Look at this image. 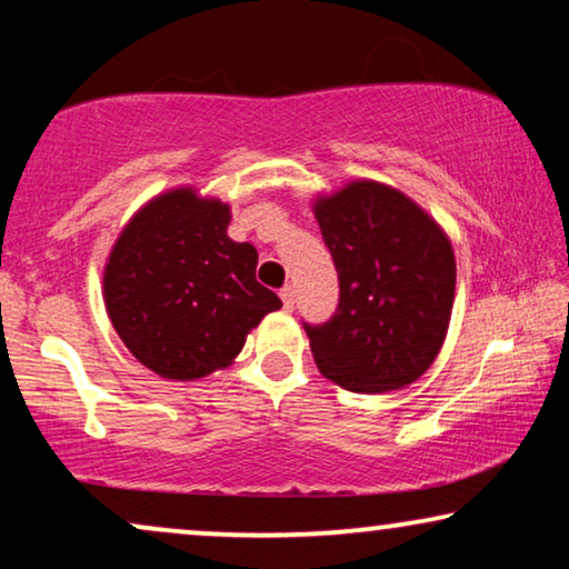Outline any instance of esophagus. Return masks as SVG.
Returning a JSON list of instances; mask_svg holds the SVG:
<instances>
[{
	"label": "esophagus",
	"mask_w": 569,
	"mask_h": 569,
	"mask_svg": "<svg viewBox=\"0 0 569 569\" xmlns=\"http://www.w3.org/2000/svg\"><path fill=\"white\" fill-rule=\"evenodd\" d=\"M279 298H282V306H284V310H292L295 308V290L290 284L287 287H282V290H279Z\"/></svg>",
	"instance_id": "esophagus-1"
}]
</instances>
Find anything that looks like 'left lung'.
Wrapping results in <instances>:
<instances>
[{
    "instance_id": "left-lung-1",
    "label": "left lung",
    "mask_w": 569,
    "mask_h": 569,
    "mask_svg": "<svg viewBox=\"0 0 569 569\" xmlns=\"http://www.w3.org/2000/svg\"><path fill=\"white\" fill-rule=\"evenodd\" d=\"M316 220L339 274L337 313L302 321L318 370L360 393L415 383L438 357L453 308L446 232L401 191L372 181L318 199Z\"/></svg>"
}]
</instances>
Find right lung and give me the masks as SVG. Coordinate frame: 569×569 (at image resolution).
Here are the masks:
<instances>
[{"label": "right lung", "instance_id": "right-lung-1", "mask_svg": "<svg viewBox=\"0 0 569 569\" xmlns=\"http://www.w3.org/2000/svg\"><path fill=\"white\" fill-rule=\"evenodd\" d=\"M230 209L189 189L139 209L116 240L103 292L129 352L162 378L193 380L224 368L277 292L256 282L259 253L228 238Z\"/></svg>", "mask_w": 569, "mask_h": 569}]
</instances>
